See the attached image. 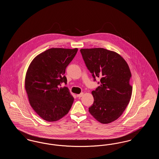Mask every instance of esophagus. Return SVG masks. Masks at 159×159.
<instances>
[{"instance_id": "1", "label": "esophagus", "mask_w": 159, "mask_h": 159, "mask_svg": "<svg viewBox=\"0 0 159 159\" xmlns=\"http://www.w3.org/2000/svg\"><path fill=\"white\" fill-rule=\"evenodd\" d=\"M83 95V93H80V94H78V95H77V97H79V98H81Z\"/></svg>"}]
</instances>
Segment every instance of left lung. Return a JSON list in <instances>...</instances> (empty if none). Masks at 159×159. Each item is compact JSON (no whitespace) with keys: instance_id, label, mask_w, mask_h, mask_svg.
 <instances>
[{"instance_id":"obj_1","label":"left lung","mask_w":159,"mask_h":159,"mask_svg":"<svg viewBox=\"0 0 159 159\" xmlns=\"http://www.w3.org/2000/svg\"><path fill=\"white\" fill-rule=\"evenodd\" d=\"M80 51L94 81L100 79L99 86L92 92L94 101L89 111L100 123H110L121 116L132 95L128 65L119 54L104 48Z\"/></svg>"}]
</instances>
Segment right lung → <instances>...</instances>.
I'll return each instance as SVG.
<instances>
[{
    "label": "right lung",
    "instance_id": "obj_1",
    "mask_svg": "<svg viewBox=\"0 0 159 159\" xmlns=\"http://www.w3.org/2000/svg\"><path fill=\"white\" fill-rule=\"evenodd\" d=\"M77 48H51L40 53L27 70L25 88L31 107L46 121L60 120L68 113L74 98L67 84L66 69L73 60Z\"/></svg>",
    "mask_w": 159,
    "mask_h": 159
}]
</instances>
